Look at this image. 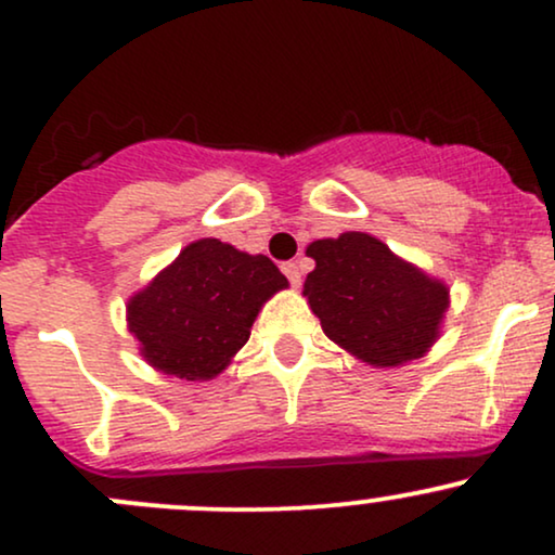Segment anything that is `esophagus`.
I'll return each mask as SVG.
<instances>
[{
  "label": "esophagus",
  "mask_w": 555,
  "mask_h": 555,
  "mask_svg": "<svg viewBox=\"0 0 555 555\" xmlns=\"http://www.w3.org/2000/svg\"><path fill=\"white\" fill-rule=\"evenodd\" d=\"M282 271L286 273V279H289L292 286H299V284H302V269H299L297 263H292V260H289V263H284V266H282Z\"/></svg>",
  "instance_id": "1"
}]
</instances>
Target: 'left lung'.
Returning <instances> with one entry per match:
<instances>
[{
    "instance_id": "obj_1",
    "label": "left lung",
    "mask_w": 555,
    "mask_h": 555,
    "mask_svg": "<svg viewBox=\"0 0 555 555\" xmlns=\"http://www.w3.org/2000/svg\"><path fill=\"white\" fill-rule=\"evenodd\" d=\"M305 253L315 269L302 297L344 352L373 367H399L430 352L451 302L449 284L367 232L315 240Z\"/></svg>"
}]
</instances>
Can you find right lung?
Here are the masks:
<instances>
[{"label": "right lung", "mask_w": 555, "mask_h": 555, "mask_svg": "<svg viewBox=\"0 0 555 555\" xmlns=\"http://www.w3.org/2000/svg\"><path fill=\"white\" fill-rule=\"evenodd\" d=\"M286 286L266 256L203 237L127 299V328L154 371L211 380L250 339L260 308Z\"/></svg>", "instance_id": "obj_1"}]
</instances>
